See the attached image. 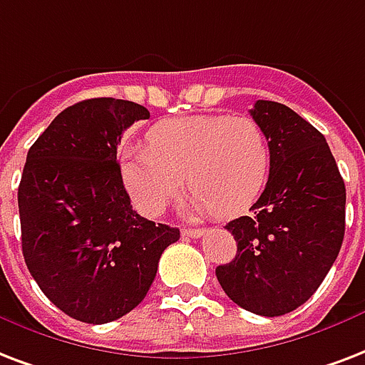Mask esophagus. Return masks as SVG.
I'll return each instance as SVG.
<instances>
[{
    "instance_id": "34e87169",
    "label": "esophagus",
    "mask_w": 365,
    "mask_h": 365,
    "mask_svg": "<svg viewBox=\"0 0 365 365\" xmlns=\"http://www.w3.org/2000/svg\"><path fill=\"white\" fill-rule=\"evenodd\" d=\"M183 237H191V239H199L205 235V230H182Z\"/></svg>"
}]
</instances>
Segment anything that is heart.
Here are the masks:
<instances>
[{
  "label": "heart",
  "instance_id": "1",
  "mask_svg": "<svg viewBox=\"0 0 365 365\" xmlns=\"http://www.w3.org/2000/svg\"><path fill=\"white\" fill-rule=\"evenodd\" d=\"M268 168V139L250 116L164 120L149 130L147 147H130L120 157L122 183L145 216L163 214L183 178L193 191L185 202L191 216H237L260 197Z\"/></svg>",
  "mask_w": 365,
  "mask_h": 365
}]
</instances>
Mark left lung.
<instances>
[{
	"mask_svg": "<svg viewBox=\"0 0 365 365\" xmlns=\"http://www.w3.org/2000/svg\"><path fill=\"white\" fill-rule=\"evenodd\" d=\"M250 116L268 139V183L249 216L226 226L237 255L216 277L235 304L274 318L304 304L335 262L346 189L325 138L293 108L257 101Z\"/></svg>",
	"mask_w": 365,
	"mask_h": 365,
	"instance_id": "obj_1",
	"label": "left lung"
}]
</instances>
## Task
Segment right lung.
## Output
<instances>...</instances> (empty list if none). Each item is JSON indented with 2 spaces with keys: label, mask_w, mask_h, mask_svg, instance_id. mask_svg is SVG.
Returning a JSON list of instances; mask_svg holds the SVG:
<instances>
[{
  "label": "right lung",
  "mask_w": 365,
  "mask_h": 365,
  "mask_svg": "<svg viewBox=\"0 0 365 365\" xmlns=\"http://www.w3.org/2000/svg\"><path fill=\"white\" fill-rule=\"evenodd\" d=\"M138 103L97 97L65 108L36 139L19 185L22 255L59 310L108 324L145 299L180 230L132 210L116 147L147 120Z\"/></svg>",
  "instance_id": "add662e5"
}]
</instances>
